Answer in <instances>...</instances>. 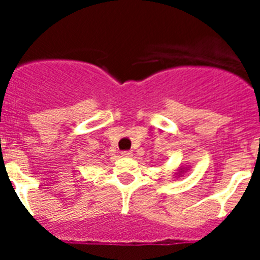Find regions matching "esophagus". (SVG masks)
I'll return each mask as SVG.
<instances>
[{
    "label": "esophagus",
    "mask_w": 260,
    "mask_h": 260,
    "mask_svg": "<svg viewBox=\"0 0 260 260\" xmlns=\"http://www.w3.org/2000/svg\"><path fill=\"white\" fill-rule=\"evenodd\" d=\"M121 155H122L123 157H132L133 152L132 151H122V153H121Z\"/></svg>",
    "instance_id": "esophagus-1"
}]
</instances>
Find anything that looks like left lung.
I'll return each instance as SVG.
<instances>
[{"instance_id":"1","label":"left lung","mask_w":260,"mask_h":260,"mask_svg":"<svg viewBox=\"0 0 260 260\" xmlns=\"http://www.w3.org/2000/svg\"><path fill=\"white\" fill-rule=\"evenodd\" d=\"M182 172H183V171H181V173H182Z\"/></svg>"}]
</instances>
